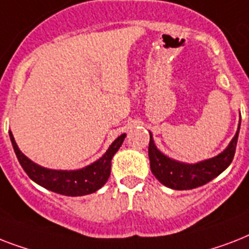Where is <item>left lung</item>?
I'll use <instances>...</instances> for the list:
<instances>
[{
  "instance_id": "8db88e82",
  "label": "left lung",
  "mask_w": 249,
  "mask_h": 249,
  "mask_svg": "<svg viewBox=\"0 0 249 249\" xmlns=\"http://www.w3.org/2000/svg\"><path fill=\"white\" fill-rule=\"evenodd\" d=\"M239 129L240 121L235 137L232 138L224 152H221L220 155L214 156L212 159L196 164H185L169 159L156 148L150 133L148 158H150L151 172L163 185L173 190H191L205 185L222 173L231 164L235 155Z\"/></svg>"
}]
</instances>
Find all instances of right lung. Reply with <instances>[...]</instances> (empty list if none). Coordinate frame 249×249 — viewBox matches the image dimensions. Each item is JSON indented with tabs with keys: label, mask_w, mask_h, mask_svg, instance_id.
Wrapping results in <instances>:
<instances>
[{
	"label": "right lung",
	"mask_w": 249,
	"mask_h": 249,
	"mask_svg": "<svg viewBox=\"0 0 249 249\" xmlns=\"http://www.w3.org/2000/svg\"><path fill=\"white\" fill-rule=\"evenodd\" d=\"M10 140L14 151L21 168L28 174V177L45 189L67 196H83L95 193L105 185L111 173V159L124 142L125 134L117 137L105 155L91 165L79 170H53L37 165L27 158L18 148L13 133L10 132Z\"/></svg>",
	"instance_id": "obj_1"
}]
</instances>
